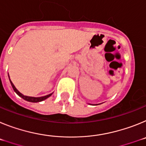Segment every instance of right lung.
Returning <instances> with one entry per match:
<instances>
[{"label":"right lung","instance_id":"obj_1","mask_svg":"<svg viewBox=\"0 0 146 146\" xmlns=\"http://www.w3.org/2000/svg\"><path fill=\"white\" fill-rule=\"evenodd\" d=\"M10 82H11V86H12L13 89H14V91H15V92L17 93V94L19 95L20 96H21L23 99H24L25 100H26V101H28V102H41V101H43V100H44V99H46L47 98L50 97L51 95H52V94H49V95H47V96H42V97H31V96H25V95H23V94H22L21 93L19 92V91H17V89L15 88V86H14V84L12 83V82H11V80H10Z\"/></svg>","mask_w":146,"mask_h":146}]
</instances>
